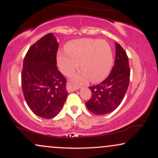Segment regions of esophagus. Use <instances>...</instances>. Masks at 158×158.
<instances>
[{
    "mask_svg": "<svg viewBox=\"0 0 158 158\" xmlns=\"http://www.w3.org/2000/svg\"><path fill=\"white\" fill-rule=\"evenodd\" d=\"M79 89L78 87H75V86H71V85H67V90L68 91V93H71V92L75 91V90H77Z\"/></svg>",
    "mask_w": 158,
    "mask_h": 158,
    "instance_id": "34e87169",
    "label": "esophagus"
}]
</instances>
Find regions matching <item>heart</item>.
<instances>
[{
	"label": "heart",
	"instance_id": "b5f03b06",
	"mask_svg": "<svg viewBox=\"0 0 158 158\" xmlns=\"http://www.w3.org/2000/svg\"><path fill=\"white\" fill-rule=\"evenodd\" d=\"M66 51H59L57 64L65 76H70L79 67L82 68L72 79L77 85L84 84L88 79L99 81L109 73L113 63L110 45L104 40L81 39L68 42Z\"/></svg>",
	"mask_w": 158,
	"mask_h": 158
}]
</instances>
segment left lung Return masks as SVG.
<instances>
[{"instance_id":"left-lung-1","label":"left lung","mask_w":158,"mask_h":158,"mask_svg":"<svg viewBox=\"0 0 158 158\" xmlns=\"http://www.w3.org/2000/svg\"><path fill=\"white\" fill-rule=\"evenodd\" d=\"M130 79L128 58L126 51L116 43L115 63L108 77L100 84L89 87L91 97L87 108L96 115H105L114 111L125 97Z\"/></svg>"}]
</instances>
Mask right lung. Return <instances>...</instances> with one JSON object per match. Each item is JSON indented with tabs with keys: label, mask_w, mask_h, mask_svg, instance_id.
<instances>
[{
	"label": "right lung",
	"mask_w": 158,
	"mask_h": 158,
	"mask_svg": "<svg viewBox=\"0 0 158 158\" xmlns=\"http://www.w3.org/2000/svg\"><path fill=\"white\" fill-rule=\"evenodd\" d=\"M59 43L48 33L32 44L23 59L21 85L25 100L35 115L52 119L59 114L68 93L66 79L56 67Z\"/></svg>",
	"instance_id": "right-lung-1"
}]
</instances>
